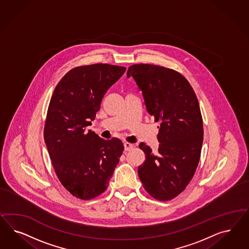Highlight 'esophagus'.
Returning <instances> with one entry per match:
<instances>
[{"label": "esophagus", "mask_w": 249, "mask_h": 249, "mask_svg": "<svg viewBox=\"0 0 249 249\" xmlns=\"http://www.w3.org/2000/svg\"><path fill=\"white\" fill-rule=\"evenodd\" d=\"M133 147H134V145L129 143V142H125L124 143V148H125V151H130Z\"/></svg>", "instance_id": "obj_1"}]
</instances>
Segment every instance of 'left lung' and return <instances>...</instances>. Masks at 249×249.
Masks as SVG:
<instances>
[{
	"label": "left lung",
	"mask_w": 249,
	"mask_h": 249,
	"mask_svg": "<svg viewBox=\"0 0 249 249\" xmlns=\"http://www.w3.org/2000/svg\"><path fill=\"white\" fill-rule=\"evenodd\" d=\"M142 92L146 109L158 122L157 153L142 142L146 160L138 168L146 192L159 201H170L183 192L196 174L204 140L203 118L188 80L171 68L151 64L130 66Z\"/></svg>",
	"instance_id": "obj_1"
}]
</instances>
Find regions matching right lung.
Wrapping results in <instances>:
<instances>
[{
	"label": "right lung",
	"mask_w": 249,
	"mask_h": 249,
	"mask_svg": "<svg viewBox=\"0 0 249 249\" xmlns=\"http://www.w3.org/2000/svg\"><path fill=\"white\" fill-rule=\"evenodd\" d=\"M125 71L108 64L72 68L50 99L44 128L46 148L58 180L76 198L91 200L104 193L124 151L121 140H103L87 127L106 92Z\"/></svg>",
	"instance_id": "1"
}]
</instances>
